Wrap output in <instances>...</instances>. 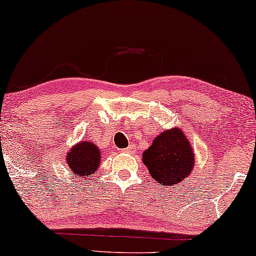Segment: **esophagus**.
Returning <instances> with one entry per match:
<instances>
[{"instance_id":"obj_1","label":"esophagus","mask_w":256,"mask_h":256,"mask_svg":"<svg viewBox=\"0 0 256 256\" xmlns=\"http://www.w3.org/2000/svg\"><path fill=\"white\" fill-rule=\"evenodd\" d=\"M122 152H125V154H132V152H134V148L128 146L126 148H124V150H122Z\"/></svg>"}]
</instances>
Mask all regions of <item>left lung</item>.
Segmentation results:
<instances>
[{"mask_svg":"<svg viewBox=\"0 0 256 256\" xmlns=\"http://www.w3.org/2000/svg\"><path fill=\"white\" fill-rule=\"evenodd\" d=\"M194 152L178 128L166 130L154 139L143 154V162L152 178L170 186L182 182L194 166Z\"/></svg>","mask_w":256,"mask_h":256,"instance_id":"8db88e82","label":"left lung"}]
</instances>
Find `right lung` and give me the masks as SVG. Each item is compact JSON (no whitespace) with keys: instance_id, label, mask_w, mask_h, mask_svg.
Listing matches in <instances>:
<instances>
[{"instance_id":"right-lung-1","label":"right lung","mask_w":256,"mask_h":256,"mask_svg":"<svg viewBox=\"0 0 256 256\" xmlns=\"http://www.w3.org/2000/svg\"><path fill=\"white\" fill-rule=\"evenodd\" d=\"M70 171L79 178L84 176H90L98 169L100 163L99 148L90 142H80L73 148H70L66 157Z\"/></svg>"}]
</instances>
